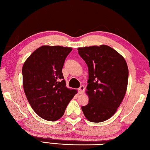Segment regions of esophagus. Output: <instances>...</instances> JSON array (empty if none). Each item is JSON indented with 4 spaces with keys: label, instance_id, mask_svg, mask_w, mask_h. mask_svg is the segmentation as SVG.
<instances>
[{
    "label": "esophagus",
    "instance_id": "obj_1",
    "mask_svg": "<svg viewBox=\"0 0 150 150\" xmlns=\"http://www.w3.org/2000/svg\"><path fill=\"white\" fill-rule=\"evenodd\" d=\"M84 89H85V87L83 86H81L80 87L78 88V92L80 94H83V92H84Z\"/></svg>",
    "mask_w": 150,
    "mask_h": 150
}]
</instances>
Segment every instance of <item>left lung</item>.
I'll use <instances>...</instances> for the list:
<instances>
[{"label": "left lung", "instance_id": "obj_1", "mask_svg": "<svg viewBox=\"0 0 150 150\" xmlns=\"http://www.w3.org/2000/svg\"><path fill=\"white\" fill-rule=\"evenodd\" d=\"M78 50L89 72L86 91L89 103L81 110L89 121L103 122L115 114L125 97L127 64L119 53L106 45L79 47Z\"/></svg>", "mask_w": 150, "mask_h": 150}]
</instances>
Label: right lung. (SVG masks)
I'll list each match as a JSON object with an SVG mask.
<instances>
[{
    "instance_id": "right-lung-1",
    "label": "right lung",
    "mask_w": 150,
    "mask_h": 150,
    "mask_svg": "<svg viewBox=\"0 0 150 150\" xmlns=\"http://www.w3.org/2000/svg\"><path fill=\"white\" fill-rule=\"evenodd\" d=\"M71 47L42 46L36 49L23 66V85L34 111L42 119L56 121L76 95L66 87L62 72Z\"/></svg>"
}]
</instances>
